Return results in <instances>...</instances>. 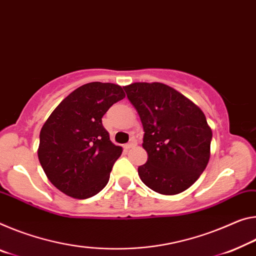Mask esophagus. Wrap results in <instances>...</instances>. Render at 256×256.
<instances>
[{
  "instance_id": "esophagus-1",
  "label": "esophagus",
  "mask_w": 256,
  "mask_h": 256,
  "mask_svg": "<svg viewBox=\"0 0 256 256\" xmlns=\"http://www.w3.org/2000/svg\"><path fill=\"white\" fill-rule=\"evenodd\" d=\"M136 141L134 139H132L131 141H130L128 144H124V149L128 150V149H131V148H133V147H136Z\"/></svg>"
}]
</instances>
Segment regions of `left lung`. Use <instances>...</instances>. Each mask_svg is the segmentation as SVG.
Listing matches in <instances>:
<instances>
[{
  "instance_id": "1",
  "label": "left lung",
  "mask_w": 256,
  "mask_h": 256,
  "mask_svg": "<svg viewBox=\"0 0 256 256\" xmlns=\"http://www.w3.org/2000/svg\"><path fill=\"white\" fill-rule=\"evenodd\" d=\"M123 88L144 131L148 160L138 168L141 181L162 194L184 192L210 160L212 130L204 112L163 83L136 82Z\"/></svg>"
}]
</instances>
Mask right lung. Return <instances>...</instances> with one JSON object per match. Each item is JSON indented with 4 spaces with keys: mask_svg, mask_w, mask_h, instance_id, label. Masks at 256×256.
<instances>
[{
    "mask_svg": "<svg viewBox=\"0 0 256 256\" xmlns=\"http://www.w3.org/2000/svg\"><path fill=\"white\" fill-rule=\"evenodd\" d=\"M125 98L120 85L92 82L77 88L43 124L38 160L56 189L76 200L90 198L109 181L122 147L114 144L102 116Z\"/></svg>",
    "mask_w": 256,
    "mask_h": 256,
    "instance_id": "add662e5",
    "label": "right lung"
}]
</instances>
